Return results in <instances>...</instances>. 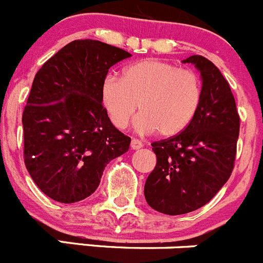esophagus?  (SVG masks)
I'll use <instances>...</instances> for the list:
<instances>
[{
	"instance_id": "esophagus-1",
	"label": "esophagus",
	"mask_w": 263,
	"mask_h": 263,
	"mask_svg": "<svg viewBox=\"0 0 263 263\" xmlns=\"http://www.w3.org/2000/svg\"><path fill=\"white\" fill-rule=\"evenodd\" d=\"M142 146H144V144H142V141H140V140H137V139L131 140V149L137 150V149H141Z\"/></svg>"
}]
</instances>
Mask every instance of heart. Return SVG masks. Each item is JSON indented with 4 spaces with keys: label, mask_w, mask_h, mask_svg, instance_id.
Listing matches in <instances>:
<instances>
[{
    "label": "heart",
    "mask_w": 263,
    "mask_h": 263,
    "mask_svg": "<svg viewBox=\"0 0 263 263\" xmlns=\"http://www.w3.org/2000/svg\"><path fill=\"white\" fill-rule=\"evenodd\" d=\"M202 98V80L194 70L157 59L136 61L124 68L122 80L108 76L101 85V101L117 128H126L139 108L137 131L164 137L193 122Z\"/></svg>",
    "instance_id": "b5f03b06"
}]
</instances>
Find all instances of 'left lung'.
<instances>
[{
	"mask_svg": "<svg viewBox=\"0 0 263 263\" xmlns=\"http://www.w3.org/2000/svg\"><path fill=\"white\" fill-rule=\"evenodd\" d=\"M200 70L203 98L195 118L178 135L153 142L157 164L145 182L153 210L185 215L207 204L231 176L240 117L229 82L200 55L183 60Z\"/></svg>",
	"mask_w": 263,
	"mask_h": 263,
	"instance_id": "left-lung-1",
	"label": "left lung"
}]
</instances>
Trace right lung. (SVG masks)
<instances>
[{
    "instance_id": "obj_1",
    "label": "right lung",
    "mask_w": 263,
    "mask_h": 263,
    "mask_svg": "<svg viewBox=\"0 0 263 263\" xmlns=\"http://www.w3.org/2000/svg\"><path fill=\"white\" fill-rule=\"evenodd\" d=\"M131 56L95 40H77L35 74L23 111L24 163L42 193L76 203L95 193L104 168L128 150L131 137L111 124L101 85L114 64Z\"/></svg>"
}]
</instances>
